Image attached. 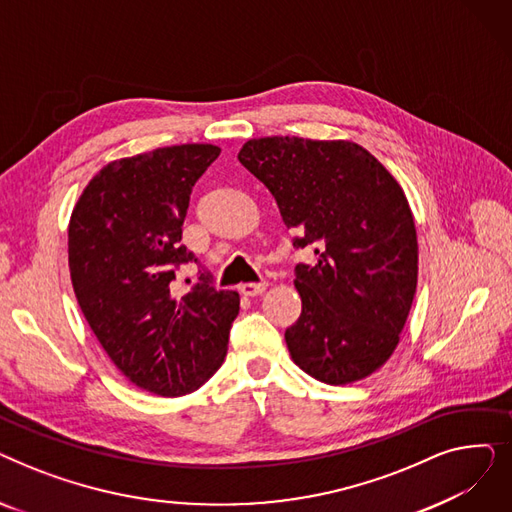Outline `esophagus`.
I'll return each mask as SVG.
<instances>
[{
    "label": "esophagus",
    "mask_w": 512,
    "mask_h": 512,
    "mask_svg": "<svg viewBox=\"0 0 512 512\" xmlns=\"http://www.w3.org/2000/svg\"><path fill=\"white\" fill-rule=\"evenodd\" d=\"M267 288V282H247V284H240V292L245 294V297H259Z\"/></svg>",
    "instance_id": "34e87169"
}]
</instances>
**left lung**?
I'll return each instance as SVG.
<instances>
[{"label": "left lung", "mask_w": 512, "mask_h": 512, "mask_svg": "<svg viewBox=\"0 0 512 512\" xmlns=\"http://www.w3.org/2000/svg\"><path fill=\"white\" fill-rule=\"evenodd\" d=\"M238 161L276 199L294 247H315V263L294 267L303 311L284 334L292 361L330 386L367 378L392 357L417 290L405 191L353 141L251 139Z\"/></svg>", "instance_id": "1"}]
</instances>
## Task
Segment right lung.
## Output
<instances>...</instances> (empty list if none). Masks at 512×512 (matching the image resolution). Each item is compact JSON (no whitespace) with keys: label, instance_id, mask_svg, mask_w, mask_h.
Wrapping results in <instances>:
<instances>
[{"label":"right lung","instance_id":"add662e5","mask_svg":"<svg viewBox=\"0 0 512 512\" xmlns=\"http://www.w3.org/2000/svg\"><path fill=\"white\" fill-rule=\"evenodd\" d=\"M220 151L188 143L110 161L70 215L80 311L112 363L157 396L199 390L222 367L238 315V292L215 290L209 274L184 297L170 290L176 267L193 259L180 245L188 199Z\"/></svg>","mask_w":512,"mask_h":512}]
</instances>
